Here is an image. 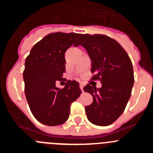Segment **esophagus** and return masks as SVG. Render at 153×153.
Instances as JSON below:
<instances>
[{
	"instance_id": "esophagus-1",
	"label": "esophagus",
	"mask_w": 153,
	"mask_h": 153,
	"mask_svg": "<svg viewBox=\"0 0 153 153\" xmlns=\"http://www.w3.org/2000/svg\"><path fill=\"white\" fill-rule=\"evenodd\" d=\"M79 88H80V90H82V92H83V83H80V84H79Z\"/></svg>"
}]
</instances>
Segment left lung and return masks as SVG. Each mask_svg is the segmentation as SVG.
<instances>
[{
	"label": "left lung",
	"mask_w": 153,
	"mask_h": 153,
	"mask_svg": "<svg viewBox=\"0 0 153 153\" xmlns=\"http://www.w3.org/2000/svg\"><path fill=\"white\" fill-rule=\"evenodd\" d=\"M81 45L91 60L93 79H100L102 86L87 84L85 92L93 101L85 107L87 119L97 126H108L123 113L134 83L131 60L118 42L106 35L82 34L75 47Z\"/></svg>",
	"instance_id": "obj_1"
}]
</instances>
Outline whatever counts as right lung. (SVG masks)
<instances>
[{
  "label": "right lung",
  "mask_w": 153,
  "mask_h": 153,
  "mask_svg": "<svg viewBox=\"0 0 153 153\" xmlns=\"http://www.w3.org/2000/svg\"><path fill=\"white\" fill-rule=\"evenodd\" d=\"M80 36L76 33H50L36 43L25 60L23 73L24 92L33 117L47 126L64 123L70 105L81 94L78 82L67 81L63 89L56 86L64 79L65 52Z\"/></svg>",
  "instance_id": "1"
}]
</instances>
